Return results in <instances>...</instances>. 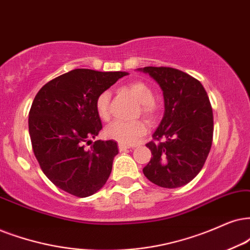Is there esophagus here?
Returning <instances> with one entry per match:
<instances>
[{"label": "esophagus", "instance_id": "obj_1", "mask_svg": "<svg viewBox=\"0 0 250 250\" xmlns=\"http://www.w3.org/2000/svg\"><path fill=\"white\" fill-rule=\"evenodd\" d=\"M131 146H129V145H125V144H122V143H119V150L121 151V152H123V151H127L130 148Z\"/></svg>", "mask_w": 250, "mask_h": 250}]
</instances>
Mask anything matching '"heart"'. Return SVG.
Masks as SVG:
<instances>
[{
  "mask_svg": "<svg viewBox=\"0 0 250 250\" xmlns=\"http://www.w3.org/2000/svg\"><path fill=\"white\" fill-rule=\"evenodd\" d=\"M125 90L141 104V112L147 121H154L157 116V107L154 104V94L146 84L142 82H132L125 86ZM110 93L102 92L96 100V110L99 118L108 121L110 118ZM146 132V125L143 121H114L106 128L105 134L110 140L122 144H134Z\"/></svg>",
  "mask_w": 250,
  "mask_h": 250,
  "instance_id": "1",
  "label": "heart"
}]
</instances>
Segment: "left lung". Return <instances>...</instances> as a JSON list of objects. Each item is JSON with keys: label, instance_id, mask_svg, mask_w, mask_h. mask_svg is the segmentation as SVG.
<instances>
[{"label": "left lung", "instance_id": "8db88e82", "mask_svg": "<svg viewBox=\"0 0 250 250\" xmlns=\"http://www.w3.org/2000/svg\"><path fill=\"white\" fill-rule=\"evenodd\" d=\"M163 90L165 113L153 141L146 147L152 157L143 173L154 185L179 188L203 168L213 136V115L207 91L200 81L168 67H145Z\"/></svg>", "mask_w": 250, "mask_h": 250}]
</instances>
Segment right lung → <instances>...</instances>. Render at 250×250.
Listing matches in <instances>:
<instances>
[{"label": "right lung", "instance_id": "add662e5", "mask_svg": "<svg viewBox=\"0 0 250 250\" xmlns=\"http://www.w3.org/2000/svg\"><path fill=\"white\" fill-rule=\"evenodd\" d=\"M128 72L75 69L40 88L28 114V132L34 156L56 187L87 197L104 187L119 153L115 141L85 144L103 125L96 100Z\"/></svg>", "mask_w": 250, "mask_h": 250}]
</instances>
